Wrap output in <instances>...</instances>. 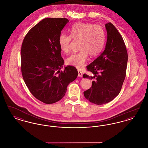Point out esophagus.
Returning a JSON list of instances; mask_svg holds the SVG:
<instances>
[{"mask_svg":"<svg viewBox=\"0 0 148 148\" xmlns=\"http://www.w3.org/2000/svg\"><path fill=\"white\" fill-rule=\"evenodd\" d=\"M77 73H78V77H83V74L80 71H77Z\"/></svg>","mask_w":148,"mask_h":148,"instance_id":"obj_1","label":"esophagus"}]
</instances>
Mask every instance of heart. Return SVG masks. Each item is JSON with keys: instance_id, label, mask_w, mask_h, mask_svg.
Returning a JSON list of instances; mask_svg holds the SVG:
<instances>
[{"instance_id": "1", "label": "heart", "mask_w": 148, "mask_h": 148, "mask_svg": "<svg viewBox=\"0 0 148 148\" xmlns=\"http://www.w3.org/2000/svg\"><path fill=\"white\" fill-rule=\"evenodd\" d=\"M105 32L103 28L92 23H77L71 29V35L60 34L58 43L62 52L67 53L71 49L72 39L80 40L79 50L66 60V63L77 68L84 65L88 54L95 56L102 50L105 42Z\"/></svg>"}]
</instances>
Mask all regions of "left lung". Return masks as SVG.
Instances as JSON below:
<instances>
[{"label":"left lung","mask_w":148,"mask_h":148,"mask_svg":"<svg viewBox=\"0 0 148 148\" xmlns=\"http://www.w3.org/2000/svg\"><path fill=\"white\" fill-rule=\"evenodd\" d=\"M107 39L104 51L86 66L94 74L84 78L93 79L90 89L84 92L91 103L102 105L113 100L119 94L126 76L127 53L124 40L113 24H106Z\"/></svg>","instance_id":"left-lung-1"}]
</instances>
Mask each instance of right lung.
Segmentation results:
<instances>
[{
    "mask_svg": "<svg viewBox=\"0 0 148 148\" xmlns=\"http://www.w3.org/2000/svg\"><path fill=\"white\" fill-rule=\"evenodd\" d=\"M69 20L45 18L25 36L21 48V71L24 82L35 98L53 104L63 98L68 84L77 76L73 66L64 71L58 39Z\"/></svg>",
    "mask_w": 148,
    "mask_h": 148,
    "instance_id": "add662e5",
    "label": "right lung"
}]
</instances>
